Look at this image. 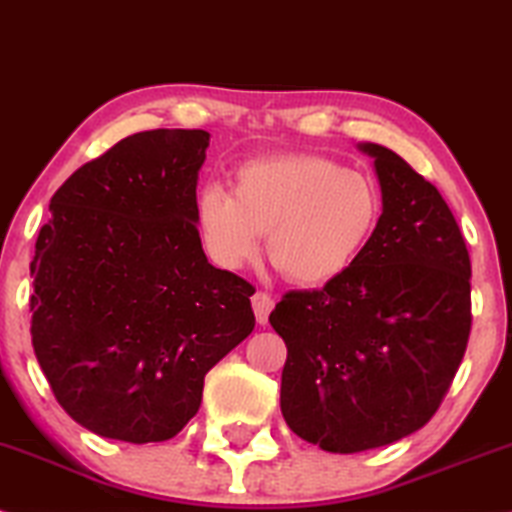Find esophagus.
Wrapping results in <instances>:
<instances>
[{
    "instance_id": "esophagus-1",
    "label": "esophagus",
    "mask_w": 512,
    "mask_h": 512,
    "mask_svg": "<svg viewBox=\"0 0 512 512\" xmlns=\"http://www.w3.org/2000/svg\"><path fill=\"white\" fill-rule=\"evenodd\" d=\"M252 310H255V317L260 324H267L269 319V312L274 310V298L269 293L264 291H257L252 295Z\"/></svg>"
}]
</instances>
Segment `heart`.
Here are the masks:
<instances>
[{
  "label": "heart",
  "instance_id": "obj_1",
  "mask_svg": "<svg viewBox=\"0 0 512 512\" xmlns=\"http://www.w3.org/2000/svg\"><path fill=\"white\" fill-rule=\"evenodd\" d=\"M379 190L365 174L310 152L240 164L233 193L207 186L195 221L207 255L236 272L267 255L291 283L324 286L357 260L379 221Z\"/></svg>",
  "mask_w": 512,
  "mask_h": 512
}]
</instances>
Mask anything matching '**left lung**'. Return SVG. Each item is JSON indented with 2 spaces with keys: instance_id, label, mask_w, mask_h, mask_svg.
Returning <instances> with one entry per match:
<instances>
[{
  "instance_id": "1",
  "label": "left lung",
  "mask_w": 512,
  "mask_h": 512,
  "mask_svg": "<svg viewBox=\"0 0 512 512\" xmlns=\"http://www.w3.org/2000/svg\"><path fill=\"white\" fill-rule=\"evenodd\" d=\"M381 217L357 260L319 291H291L269 322L288 348L283 420L329 453L389 446L432 420L470 338V255L427 178L384 145Z\"/></svg>"
}]
</instances>
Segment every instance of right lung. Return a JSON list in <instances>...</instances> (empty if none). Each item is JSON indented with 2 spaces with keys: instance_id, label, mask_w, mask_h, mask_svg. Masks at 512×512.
Here are the masks:
<instances>
[{
  "instance_id": "1",
  "label": "right lung",
  "mask_w": 512,
  "mask_h": 512,
  "mask_svg": "<svg viewBox=\"0 0 512 512\" xmlns=\"http://www.w3.org/2000/svg\"><path fill=\"white\" fill-rule=\"evenodd\" d=\"M207 131L128 135L66 178L30 262V334L80 427L166 441L205 374L255 329L252 283L207 262L195 221Z\"/></svg>"
}]
</instances>
